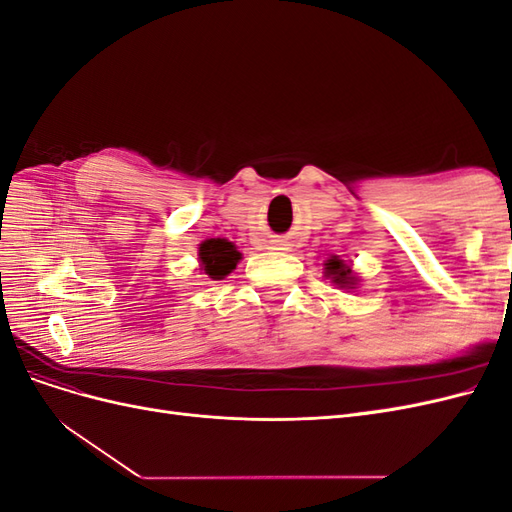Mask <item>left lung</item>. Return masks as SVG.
Listing matches in <instances>:
<instances>
[{"instance_id": "obj_1", "label": "left lung", "mask_w": 512, "mask_h": 512, "mask_svg": "<svg viewBox=\"0 0 512 512\" xmlns=\"http://www.w3.org/2000/svg\"><path fill=\"white\" fill-rule=\"evenodd\" d=\"M327 273L329 275H333V282L335 284H350L352 282V277H350V269L348 267H344V262L342 260H329V265H327Z\"/></svg>"}]
</instances>
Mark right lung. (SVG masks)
Returning <instances> with one entry per match:
<instances>
[{"label":"right lung","mask_w":512,"mask_h":512,"mask_svg":"<svg viewBox=\"0 0 512 512\" xmlns=\"http://www.w3.org/2000/svg\"><path fill=\"white\" fill-rule=\"evenodd\" d=\"M198 256L200 262H203L205 273L213 277V280H222V277H226L235 269L237 262L241 260L237 247L226 239H209L205 243H200Z\"/></svg>","instance_id":"add662e5"}]
</instances>
